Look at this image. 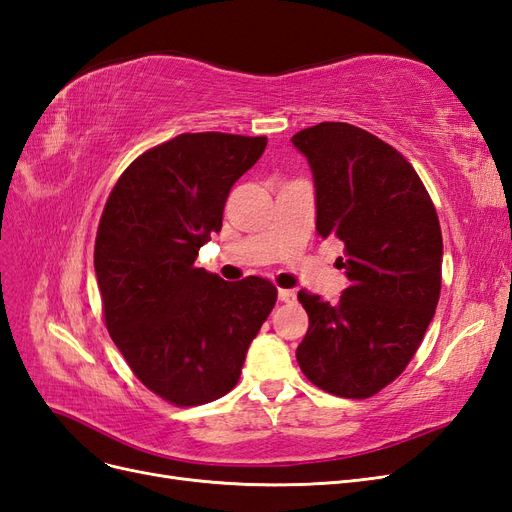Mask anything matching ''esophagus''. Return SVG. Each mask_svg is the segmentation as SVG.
<instances>
[{"label":"esophagus","instance_id":"esophagus-1","mask_svg":"<svg viewBox=\"0 0 512 512\" xmlns=\"http://www.w3.org/2000/svg\"><path fill=\"white\" fill-rule=\"evenodd\" d=\"M277 299H280L282 303H294V301H297V292L288 290V288H280V290H277Z\"/></svg>","mask_w":512,"mask_h":512}]
</instances>
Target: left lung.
Wrapping results in <instances>:
<instances>
[{
    "instance_id": "left-lung-1",
    "label": "left lung",
    "mask_w": 512,
    "mask_h": 512,
    "mask_svg": "<svg viewBox=\"0 0 512 512\" xmlns=\"http://www.w3.org/2000/svg\"><path fill=\"white\" fill-rule=\"evenodd\" d=\"M316 188V232L346 245L350 286L337 301L299 292L309 327L305 378L365 399L391 384L423 342L442 286V232L421 177L397 149L342 121L292 136Z\"/></svg>"
}]
</instances>
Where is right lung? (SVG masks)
Here are the masks:
<instances>
[{
    "mask_svg": "<svg viewBox=\"0 0 512 512\" xmlns=\"http://www.w3.org/2000/svg\"><path fill=\"white\" fill-rule=\"evenodd\" d=\"M265 147V136L179 134L138 156L106 200L94 250L106 329L168 404L226 395L275 305L262 277L224 282L194 267L222 228L230 188Z\"/></svg>",
    "mask_w": 512,
    "mask_h": 512,
    "instance_id": "obj_1",
    "label": "right lung"
}]
</instances>
